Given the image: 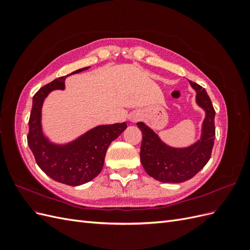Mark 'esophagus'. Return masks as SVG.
<instances>
[{
	"mask_svg": "<svg viewBox=\"0 0 250 250\" xmlns=\"http://www.w3.org/2000/svg\"><path fill=\"white\" fill-rule=\"evenodd\" d=\"M130 120L132 121V122H135V121H138V116H131Z\"/></svg>",
	"mask_w": 250,
	"mask_h": 250,
	"instance_id": "34e87169",
	"label": "esophagus"
}]
</instances>
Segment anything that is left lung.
<instances>
[{
    "mask_svg": "<svg viewBox=\"0 0 250 250\" xmlns=\"http://www.w3.org/2000/svg\"><path fill=\"white\" fill-rule=\"evenodd\" d=\"M190 83L197 92V103L207 111L200 141L188 148L174 149L165 145L145 124H137L143 134L141 163L148 175L162 183H184L191 179L208 164L211 155L216 135V111L207 90L197 83Z\"/></svg>",
    "mask_w": 250,
    "mask_h": 250,
    "instance_id": "1",
    "label": "left lung"
}]
</instances>
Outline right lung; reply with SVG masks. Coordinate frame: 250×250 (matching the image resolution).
Masks as SVG:
<instances>
[{
    "instance_id": "right-lung-1",
    "label": "right lung",
    "mask_w": 250,
    "mask_h": 250,
    "mask_svg": "<svg viewBox=\"0 0 250 250\" xmlns=\"http://www.w3.org/2000/svg\"><path fill=\"white\" fill-rule=\"evenodd\" d=\"M87 69L83 67L72 74ZM65 78L66 76H62L53 80L41 87L33 96L27 141L36 164L49 177L58 183L75 187L88 183L101 172L108 146L126 129L127 125L121 123L98 126L69 145L51 144L42 131V105L51 90L64 88Z\"/></svg>"
}]
</instances>
